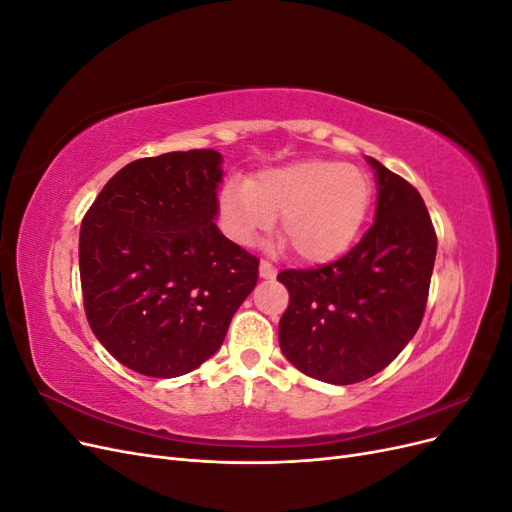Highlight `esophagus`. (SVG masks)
Instances as JSON below:
<instances>
[{"instance_id":"obj_1","label":"esophagus","mask_w":512,"mask_h":512,"mask_svg":"<svg viewBox=\"0 0 512 512\" xmlns=\"http://www.w3.org/2000/svg\"><path fill=\"white\" fill-rule=\"evenodd\" d=\"M260 277H265V280H271V277H275V267L271 265L269 260H260Z\"/></svg>"}]
</instances>
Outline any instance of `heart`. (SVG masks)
Masks as SVG:
<instances>
[{
	"mask_svg": "<svg viewBox=\"0 0 512 512\" xmlns=\"http://www.w3.org/2000/svg\"><path fill=\"white\" fill-rule=\"evenodd\" d=\"M371 183L361 168L305 160L262 170L250 183L230 181L220 211L230 237L250 245L282 215V237L305 262L342 256L367 218Z\"/></svg>",
	"mask_w": 512,
	"mask_h": 512,
	"instance_id": "heart-1",
	"label": "heart"
}]
</instances>
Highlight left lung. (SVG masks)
Instances as JSON below:
<instances>
[{
  "instance_id": "8db88e82",
  "label": "left lung",
  "mask_w": 512,
  "mask_h": 512,
  "mask_svg": "<svg viewBox=\"0 0 512 512\" xmlns=\"http://www.w3.org/2000/svg\"><path fill=\"white\" fill-rule=\"evenodd\" d=\"M376 220L348 254L314 269H284L290 294L280 348L305 376L354 384L406 348L425 316L436 228L421 194L374 158Z\"/></svg>"
}]
</instances>
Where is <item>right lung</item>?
Segmentation results:
<instances>
[{
	"mask_svg": "<svg viewBox=\"0 0 512 512\" xmlns=\"http://www.w3.org/2000/svg\"><path fill=\"white\" fill-rule=\"evenodd\" d=\"M222 156L170 151L115 173L81 222L91 331L136 374L175 378L222 346L258 258L215 226Z\"/></svg>",
	"mask_w": 512,
	"mask_h": 512,
	"instance_id": "obj_1",
	"label": "right lung"
}]
</instances>
